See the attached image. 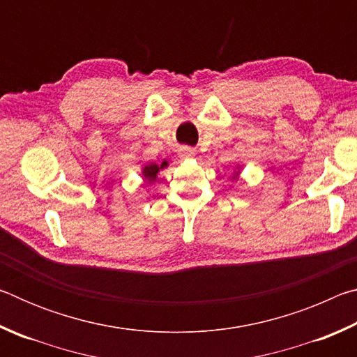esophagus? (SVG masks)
<instances>
[{
    "label": "esophagus",
    "mask_w": 357,
    "mask_h": 357,
    "mask_svg": "<svg viewBox=\"0 0 357 357\" xmlns=\"http://www.w3.org/2000/svg\"><path fill=\"white\" fill-rule=\"evenodd\" d=\"M179 155L183 157V159H192V157L195 155V151L190 149V148H181L179 149Z\"/></svg>",
    "instance_id": "34e87169"
}]
</instances>
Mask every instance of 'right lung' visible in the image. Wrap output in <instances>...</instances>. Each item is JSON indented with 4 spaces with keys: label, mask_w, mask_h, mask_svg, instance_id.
<instances>
[{
    "label": "right lung",
    "mask_w": 357,
    "mask_h": 357,
    "mask_svg": "<svg viewBox=\"0 0 357 357\" xmlns=\"http://www.w3.org/2000/svg\"><path fill=\"white\" fill-rule=\"evenodd\" d=\"M167 165H168V162L164 160L160 165L149 164V165L144 167V168H143V176H144V179L148 181V184L154 183L155 178H157V173H159V170H162V168H165Z\"/></svg>",
    "instance_id": "right-lung-1"
}]
</instances>
